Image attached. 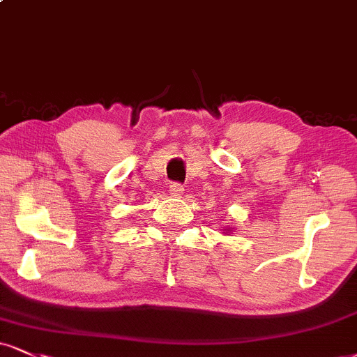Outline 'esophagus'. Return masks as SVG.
I'll use <instances>...</instances> for the list:
<instances>
[{
    "mask_svg": "<svg viewBox=\"0 0 357 357\" xmlns=\"http://www.w3.org/2000/svg\"><path fill=\"white\" fill-rule=\"evenodd\" d=\"M183 191H184V188H183L181 183H171L169 184V192L173 196H181Z\"/></svg>",
    "mask_w": 357,
    "mask_h": 357,
    "instance_id": "esophagus-1",
    "label": "esophagus"
}]
</instances>
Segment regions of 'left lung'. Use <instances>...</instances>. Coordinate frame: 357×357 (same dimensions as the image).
Listing matches in <instances>:
<instances>
[{"label":"left lung","mask_w":357,"mask_h":357,"mask_svg":"<svg viewBox=\"0 0 357 357\" xmlns=\"http://www.w3.org/2000/svg\"><path fill=\"white\" fill-rule=\"evenodd\" d=\"M226 231H227V233H229V227H227V229H226Z\"/></svg>","instance_id":"8db88e82"}]
</instances>
